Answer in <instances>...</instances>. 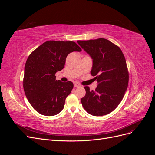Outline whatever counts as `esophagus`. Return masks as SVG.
Masks as SVG:
<instances>
[{"mask_svg": "<svg viewBox=\"0 0 155 155\" xmlns=\"http://www.w3.org/2000/svg\"><path fill=\"white\" fill-rule=\"evenodd\" d=\"M80 86H81V85H80V84H79L78 83H74V87L75 88H76V87H79Z\"/></svg>", "mask_w": 155, "mask_h": 155, "instance_id": "34e87169", "label": "esophagus"}]
</instances>
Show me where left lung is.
Wrapping results in <instances>:
<instances>
[{"instance_id": "obj_1", "label": "left lung", "mask_w": 155, "mask_h": 155, "mask_svg": "<svg viewBox=\"0 0 155 155\" xmlns=\"http://www.w3.org/2000/svg\"><path fill=\"white\" fill-rule=\"evenodd\" d=\"M77 42L92 59L91 73L97 83L95 91L85 87L82 105L92 116L108 114L118 107L127 88L129 74L124 54L106 39Z\"/></svg>"}]
</instances>
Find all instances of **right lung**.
<instances>
[{
    "label": "right lung",
    "instance_id": "obj_1",
    "mask_svg": "<svg viewBox=\"0 0 155 155\" xmlns=\"http://www.w3.org/2000/svg\"><path fill=\"white\" fill-rule=\"evenodd\" d=\"M73 41H48L29 55L25 64L23 87L32 107L42 115L54 116L61 111L73 83L56 80L55 73L64 66L67 55L81 51Z\"/></svg>",
    "mask_w": 155,
    "mask_h": 155
}]
</instances>
